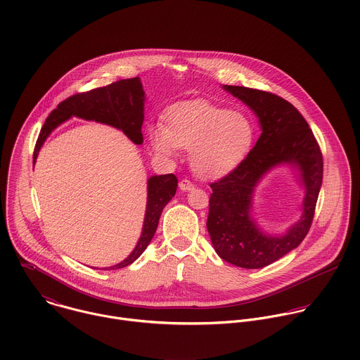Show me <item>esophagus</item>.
<instances>
[{"mask_svg":"<svg viewBox=\"0 0 360 360\" xmlns=\"http://www.w3.org/2000/svg\"><path fill=\"white\" fill-rule=\"evenodd\" d=\"M179 189L188 192V191L195 189V185H193L189 179H181V181H179Z\"/></svg>","mask_w":360,"mask_h":360,"instance_id":"esophagus-1","label":"esophagus"}]
</instances>
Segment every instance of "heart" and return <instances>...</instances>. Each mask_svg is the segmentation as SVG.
I'll use <instances>...</instances> for the list:
<instances>
[{
	"instance_id": "obj_1",
	"label": "heart",
	"mask_w": 360,
	"mask_h": 360,
	"mask_svg": "<svg viewBox=\"0 0 360 360\" xmlns=\"http://www.w3.org/2000/svg\"><path fill=\"white\" fill-rule=\"evenodd\" d=\"M254 136L248 116L195 99L174 105L165 116V129L155 126L150 130V143L164 157H174L176 148L191 150L193 171L217 178L245 158Z\"/></svg>"
}]
</instances>
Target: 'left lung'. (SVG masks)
Here are the masks:
<instances>
[{
  "label": "left lung",
  "instance_id": "8db88e82",
  "mask_svg": "<svg viewBox=\"0 0 360 360\" xmlns=\"http://www.w3.org/2000/svg\"><path fill=\"white\" fill-rule=\"evenodd\" d=\"M259 117L262 134L248 155L227 175L210 184L207 231L219 257L245 269L264 268L306 238L323 184V153L309 123L286 99L261 89L226 85ZM281 162L297 165L307 186L305 213L283 238L262 235L249 217L250 198L262 175Z\"/></svg>",
  "mask_w": 360,
  "mask_h": 360
}]
</instances>
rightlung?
I'll return each instance as SVG.
<instances>
[{
	"instance_id": "obj_1",
	"label": "right lung",
	"mask_w": 360,
	"mask_h": 360,
	"mask_svg": "<svg viewBox=\"0 0 360 360\" xmlns=\"http://www.w3.org/2000/svg\"><path fill=\"white\" fill-rule=\"evenodd\" d=\"M143 102L144 91L139 77L120 79L102 88H95L68 96L60 102L57 108L47 116L34 146L33 164L46 137L54 127L71 116H78L86 120H96L122 129L133 143L141 144V126L144 120ZM176 186L178 179L174 174L151 176L148 179L147 210L141 237L134 251L123 262L110 266L109 269L124 268L133 264L144 252L155 234L162 209L175 195Z\"/></svg>"
}]
</instances>
